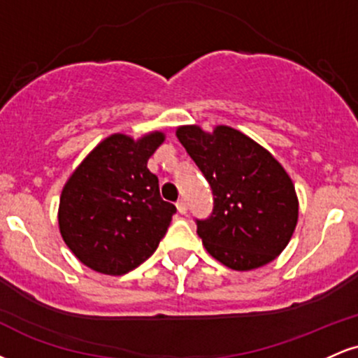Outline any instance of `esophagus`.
<instances>
[{"instance_id": "1", "label": "esophagus", "mask_w": 358, "mask_h": 358, "mask_svg": "<svg viewBox=\"0 0 358 358\" xmlns=\"http://www.w3.org/2000/svg\"><path fill=\"white\" fill-rule=\"evenodd\" d=\"M176 210H178L180 213H187V203H185V200H178V202H176Z\"/></svg>"}]
</instances>
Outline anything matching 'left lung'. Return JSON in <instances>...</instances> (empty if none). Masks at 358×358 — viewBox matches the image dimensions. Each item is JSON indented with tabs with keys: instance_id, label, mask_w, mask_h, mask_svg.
Masks as SVG:
<instances>
[{
	"instance_id": "1",
	"label": "left lung",
	"mask_w": 358,
	"mask_h": 358,
	"mask_svg": "<svg viewBox=\"0 0 358 358\" xmlns=\"http://www.w3.org/2000/svg\"><path fill=\"white\" fill-rule=\"evenodd\" d=\"M176 138L212 187V215L196 222L207 252L234 271L274 261L298 224V195L285 166L231 126L205 131L185 124L176 127Z\"/></svg>"
}]
</instances>
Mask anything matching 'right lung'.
Listing matches in <instances>:
<instances>
[{
    "mask_svg": "<svg viewBox=\"0 0 358 358\" xmlns=\"http://www.w3.org/2000/svg\"><path fill=\"white\" fill-rule=\"evenodd\" d=\"M163 131L134 139L114 133L72 171L60 193L59 231L84 266L108 276L138 268L165 237L173 203L159 196L148 159L165 141Z\"/></svg>",
    "mask_w": 358,
    "mask_h": 358,
    "instance_id": "right-lung-1",
    "label": "right lung"
}]
</instances>
